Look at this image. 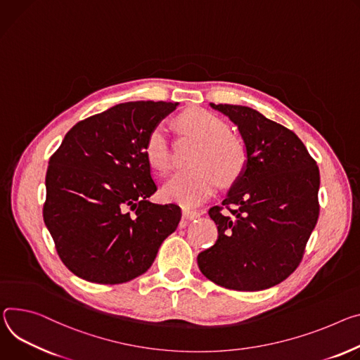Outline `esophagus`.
<instances>
[{
    "instance_id": "1",
    "label": "esophagus",
    "mask_w": 360,
    "mask_h": 360,
    "mask_svg": "<svg viewBox=\"0 0 360 360\" xmlns=\"http://www.w3.org/2000/svg\"><path fill=\"white\" fill-rule=\"evenodd\" d=\"M200 212L198 211H193L189 208H182V218L184 219H193V218H198Z\"/></svg>"
}]
</instances>
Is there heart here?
Returning a JSON list of instances; mask_svg holds the SVG:
<instances>
[{
	"label": "heart",
	"mask_w": 360,
	"mask_h": 360,
	"mask_svg": "<svg viewBox=\"0 0 360 360\" xmlns=\"http://www.w3.org/2000/svg\"><path fill=\"white\" fill-rule=\"evenodd\" d=\"M178 122L185 132L201 141L193 158V163L198 167L172 175L163 185L162 195L169 202L195 207L211 197L219 179L230 185L244 175L248 149L238 135L230 132L228 123L212 112L189 110L181 115ZM143 155L155 171L169 169L171 153L165 126L158 124L150 130L143 145Z\"/></svg>",
	"instance_id": "1"
}]
</instances>
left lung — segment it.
I'll list each match as a JSON object with an SVG mask.
<instances>
[{
  "label": "left lung",
  "mask_w": 360,
  "mask_h": 360,
  "mask_svg": "<svg viewBox=\"0 0 360 360\" xmlns=\"http://www.w3.org/2000/svg\"><path fill=\"white\" fill-rule=\"evenodd\" d=\"M210 105L238 126L248 163L222 205L208 211L218 240L198 254V267L225 288H270L303 258L319 218V168L304 143L283 124L247 106Z\"/></svg>",
  "instance_id": "obj_1"
}]
</instances>
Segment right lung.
Returning <instances> with one entry per match:
<instances>
[{"label":"right lung","mask_w":360,"mask_h":360,"mask_svg":"<svg viewBox=\"0 0 360 360\" xmlns=\"http://www.w3.org/2000/svg\"><path fill=\"white\" fill-rule=\"evenodd\" d=\"M171 102H127L76 123L49 160L43 217L58 257L73 274L120 284L148 271L181 219L156 192L143 145L176 109Z\"/></svg>","instance_id":"add662e5"}]
</instances>
